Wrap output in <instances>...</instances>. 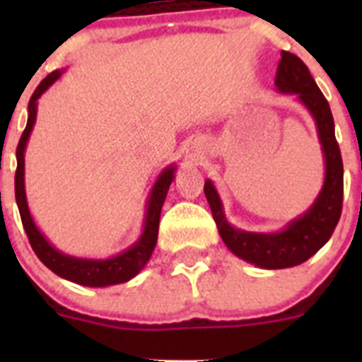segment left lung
I'll list each match as a JSON object with an SVG mask.
<instances>
[{
	"label": "left lung",
	"instance_id": "left-lung-1",
	"mask_svg": "<svg viewBox=\"0 0 362 362\" xmlns=\"http://www.w3.org/2000/svg\"><path fill=\"white\" fill-rule=\"evenodd\" d=\"M276 88L281 94L296 95L317 127L319 143L325 156V183L312 206L279 232H246L230 225L216 187L210 179L204 181V196L223 243L239 259L267 270L297 267L317 254L332 238L343 210V159L335 141L330 105L310 76L308 66L296 54L286 50L281 52Z\"/></svg>",
	"mask_w": 362,
	"mask_h": 362
}]
</instances>
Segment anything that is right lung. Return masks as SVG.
I'll use <instances>...</instances> for the list:
<instances>
[{"instance_id":"obj_1","label":"right lung","mask_w":362,"mask_h":362,"mask_svg":"<svg viewBox=\"0 0 362 362\" xmlns=\"http://www.w3.org/2000/svg\"><path fill=\"white\" fill-rule=\"evenodd\" d=\"M65 70H54L49 74L43 81L40 83L30 101H28V119L25 127L21 139L16 148V159H18V168H16V203H18L21 223L27 232V238L30 241L32 250L36 252L41 263L66 281H72L81 286H92V288H103V286H112V284H121L136 277L139 272L148 263L156 243H158L159 232V217H161L163 203L168 194L172 181L175 175V165L166 166L165 170L158 175L152 190H150L148 201H146L145 221H143V232L134 245H130L127 250L121 254L112 255L107 259H86V257H74V255L59 252L50 241L45 238L40 228L36 226L30 216L27 203V194H25V148H27L28 137H30L34 123L37 116V99L43 95V92L49 90L57 79L62 78Z\"/></svg>"}]
</instances>
